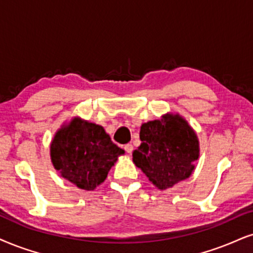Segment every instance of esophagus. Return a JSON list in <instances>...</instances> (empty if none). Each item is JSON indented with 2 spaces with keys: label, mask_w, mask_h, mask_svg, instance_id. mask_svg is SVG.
<instances>
[{
  "label": "esophagus",
  "mask_w": 253,
  "mask_h": 253,
  "mask_svg": "<svg viewBox=\"0 0 253 253\" xmlns=\"http://www.w3.org/2000/svg\"><path fill=\"white\" fill-rule=\"evenodd\" d=\"M124 150H126L127 154H131V152L133 151V145L130 144V143L129 144H126L124 145Z\"/></svg>",
  "instance_id": "obj_1"
}]
</instances>
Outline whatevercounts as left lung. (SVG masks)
I'll use <instances>...</instances> for the list:
<instances>
[{
  "label": "left lung",
  "instance_id": "left-lung-1",
  "mask_svg": "<svg viewBox=\"0 0 253 253\" xmlns=\"http://www.w3.org/2000/svg\"><path fill=\"white\" fill-rule=\"evenodd\" d=\"M139 138L142 143L133 151V163L158 189L171 188L192 173L199 155L198 139L178 115L168 114L144 123Z\"/></svg>",
  "mask_w": 253,
  "mask_h": 253
}]
</instances>
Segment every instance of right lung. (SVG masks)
Here are the masks:
<instances>
[{
	"instance_id": "obj_1",
	"label": "right lung",
	"mask_w": 253,
	"mask_h": 253,
	"mask_svg": "<svg viewBox=\"0 0 253 253\" xmlns=\"http://www.w3.org/2000/svg\"><path fill=\"white\" fill-rule=\"evenodd\" d=\"M124 150L97 124L75 118L56 133L50 145L51 162L61 176L83 190H93Z\"/></svg>"
}]
</instances>
